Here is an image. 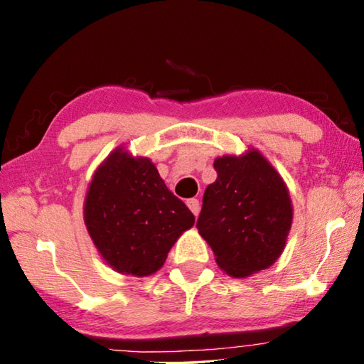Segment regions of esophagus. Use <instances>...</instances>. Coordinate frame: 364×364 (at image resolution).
<instances>
[{
  "mask_svg": "<svg viewBox=\"0 0 364 364\" xmlns=\"http://www.w3.org/2000/svg\"><path fill=\"white\" fill-rule=\"evenodd\" d=\"M188 207H189V210L193 212L196 217L197 215H199V210H200V202H199V199H188Z\"/></svg>",
  "mask_w": 364,
  "mask_h": 364,
  "instance_id": "esophagus-1",
  "label": "esophagus"
}]
</instances>
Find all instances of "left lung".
Returning <instances> with one entry per match:
<instances>
[{
    "mask_svg": "<svg viewBox=\"0 0 364 364\" xmlns=\"http://www.w3.org/2000/svg\"><path fill=\"white\" fill-rule=\"evenodd\" d=\"M217 180L208 184L197 230L217 263L234 278L271 267L292 225L291 197L281 176L255 149L215 160Z\"/></svg>",
    "mask_w": 364,
    "mask_h": 364,
    "instance_id": "8db88e82",
    "label": "left lung"
}]
</instances>
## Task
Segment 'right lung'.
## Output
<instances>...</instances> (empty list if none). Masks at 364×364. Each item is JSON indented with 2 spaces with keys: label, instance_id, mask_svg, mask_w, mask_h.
<instances>
[{
  "label": "right lung",
  "instance_id": "obj_1",
  "mask_svg": "<svg viewBox=\"0 0 364 364\" xmlns=\"http://www.w3.org/2000/svg\"><path fill=\"white\" fill-rule=\"evenodd\" d=\"M85 223L110 267L149 276L162 267L181 232L194 225V215L167 189L149 159L117 149L90 184Z\"/></svg>",
  "mask_w": 364,
  "mask_h": 364
}]
</instances>
